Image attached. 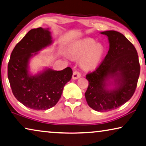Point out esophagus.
Masks as SVG:
<instances>
[{
	"label": "esophagus",
	"mask_w": 146,
	"mask_h": 146,
	"mask_svg": "<svg viewBox=\"0 0 146 146\" xmlns=\"http://www.w3.org/2000/svg\"><path fill=\"white\" fill-rule=\"evenodd\" d=\"M80 76H81V73L79 72V71H74L73 73V79L75 80V79H79V77H80Z\"/></svg>",
	"instance_id": "obj_1"
}]
</instances>
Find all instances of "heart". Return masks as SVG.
<instances>
[{
    "instance_id": "obj_1",
    "label": "heart",
    "mask_w": 146,
    "mask_h": 146,
    "mask_svg": "<svg viewBox=\"0 0 146 146\" xmlns=\"http://www.w3.org/2000/svg\"><path fill=\"white\" fill-rule=\"evenodd\" d=\"M70 52L73 57L82 58L81 66L85 69H93L99 64L103 56L104 48L96 44L93 38H86L78 40L71 45Z\"/></svg>"
}]
</instances>
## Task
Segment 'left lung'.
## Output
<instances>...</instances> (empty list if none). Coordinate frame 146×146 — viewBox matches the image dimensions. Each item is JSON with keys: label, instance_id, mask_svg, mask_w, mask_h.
I'll return each instance as SVG.
<instances>
[{"label": "left lung", "instance_id": "1", "mask_svg": "<svg viewBox=\"0 0 146 146\" xmlns=\"http://www.w3.org/2000/svg\"><path fill=\"white\" fill-rule=\"evenodd\" d=\"M101 34L108 37L110 48L96 69L86 75L89 83L84 95L91 108L106 112L117 109L131 98L137 86L140 66L135 47L123 34L115 31ZM111 79L115 87L110 90L107 86Z\"/></svg>", "mask_w": 146, "mask_h": 146}]
</instances>
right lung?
<instances>
[{
	"instance_id": "1",
	"label": "right lung",
	"mask_w": 146,
	"mask_h": 146,
	"mask_svg": "<svg viewBox=\"0 0 146 146\" xmlns=\"http://www.w3.org/2000/svg\"><path fill=\"white\" fill-rule=\"evenodd\" d=\"M52 42L48 29L30 30L14 47L8 64L13 94L23 105L35 110H48L55 106L73 75L71 67L62 71L48 68L35 75L29 73L30 58Z\"/></svg>"
}]
</instances>
